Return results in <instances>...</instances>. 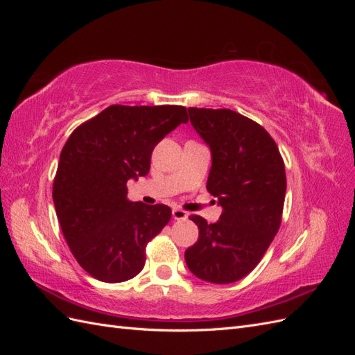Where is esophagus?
I'll list each match as a JSON object with an SVG mask.
<instances>
[{"label": "esophagus", "mask_w": 355, "mask_h": 355, "mask_svg": "<svg viewBox=\"0 0 355 355\" xmlns=\"http://www.w3.org/2000/svg\"><path fill=\"white\" fill-rule=\"evenodd\" d=\"M171 218H173L175 220H185V219H188V213L185 210L173 209L171 210Z\"/></svg>", "instance_id": "34e87169"}]
</instances>
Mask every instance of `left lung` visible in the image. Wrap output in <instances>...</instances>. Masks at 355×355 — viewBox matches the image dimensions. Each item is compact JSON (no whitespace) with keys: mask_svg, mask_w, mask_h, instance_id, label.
Returning a JSON list of instances; mask_svg holds the SVG:
<instances>
[{"mask_svg":"<svg viewBox=\"0 0 355 355\" xmlns=\"http://www.w3.org/2000/svg\"><path fill=\"white\" fill-rule=\"evenodd\" d=\"M194 130L207 144L211 167L207 191L219 200L218 222L192 214L198 240L185 250L200 280L228 284L254 270L282 223L286 170L262 125L231 110L188 108Z\"/></svg>","mask_w":355,"mask_h":355,"instance_id":"1","label":"left lung"}]
</instances>
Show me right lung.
Here are the masks:
<instances>
[{"label": "right lung", "instance_id": "add662e5", "mask_svg": "<svg viewBox=\"0 0 355 355\" xmlns=\"http://www.w3.org/2000/svg\"><path fill=\"white\" fill-rule=\"evenodd\" d=\"M182 123L184 106L112 105L63 146L53 202L73 257L96 280L121 283L141 272L146 244L170 220L164 204L127 200V182L149 173L155 145Z\"/></svg>", "mask_w": 355, "mask_h": 355}]
</instances>
